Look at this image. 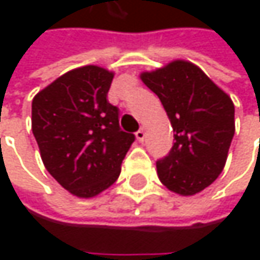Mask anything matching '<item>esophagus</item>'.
Segmentation results:
<instances>
[{"mask_svg":"<svg viewBox=\"0 0 260 260\" xmlns=\"http://www.w3.org/2000/svg\"><path fill=\"white\" fill-rule=\"evenodd\" d=\"M135 137H137V140H138V141H143V140H144V137H146V132H144V129L141 128V129H138L137 132H135Z\"/></svg>","mask_w":260,"mask_h":260,"instance_id":"esophagus-1","label":"esophagus"}]
</instances>
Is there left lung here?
Returning a JSON list of instances; mask_svg holds the SVG:
<instances>
[{"mask_svg":"<svg viewBox=\"0 0 260 260\" xmlns=\"http://www.w3.org/2000/svg\"><path fill=\"white\" fill-rule=\"evenodd\" d=\"M141 79L159 98L175 132L173 147L156 161L159 181L181 196L200 192L226 164L235 134L232 99L183 60L144 72Z\"/></svg>","mask_w":260,"mask_h":260,"instance_id":"obj_1","label":"left lung"}]
</instances>
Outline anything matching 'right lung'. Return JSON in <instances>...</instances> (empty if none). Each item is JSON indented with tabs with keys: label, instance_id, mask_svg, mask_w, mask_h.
<instances>
[{
	"label": "right lung",
	"instance_id": "obj_1",
	"mask_svg": "<svg viewBox=\"0 0 260 260\" xmlns=\"http://www.w3.org/2000/svg\"><path fill=\"white\" fill-rule=\"evenodd\" d=\"M114 74L99 66L74 69L39 91L31 129L49 175L77 197H94L117 181L135 135L119 126L107 99Z\"/></svg>",
	"mask_w": 260,
	"mask_h": 260
}]
</instances>
